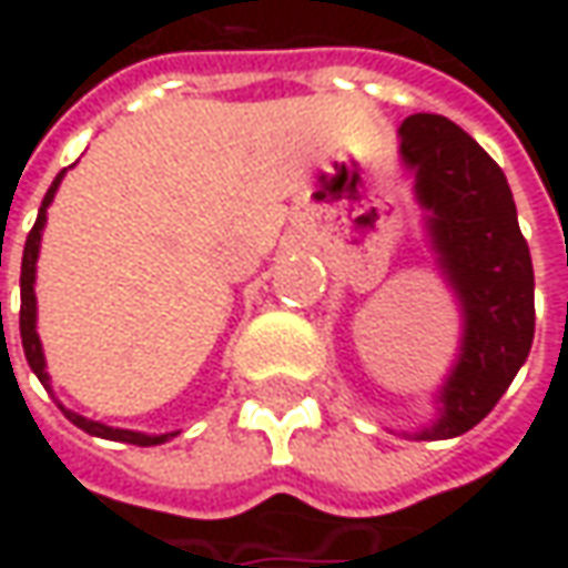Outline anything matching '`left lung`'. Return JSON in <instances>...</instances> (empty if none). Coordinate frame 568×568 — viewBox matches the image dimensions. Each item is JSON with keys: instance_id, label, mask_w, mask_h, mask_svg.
I'll return each mask as SVG.
<instances>
[{"instance_id": "1", "label": "left lung", "mask_w": 568, "mask_h": 568, "mask_svg": "<svg viewBox=\"0 0 568 568\" xmlns=\"http://www.w3.org/2000/svg\"><path fill=\"white\" fill-rule=\"evenodd\" d=\"M404 164L417 170L429 236L465 306V344L439 392L443 417L420 439H452L490 414L535 341V268L518 230L506 173L462 125L436 113L398 129Z\"/></svg>"}]
</instances>
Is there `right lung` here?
<instances>
[{
    "instance_id": "right-lung-1",
    "label": "right lung",
    "mask_w": 568,
    "mask_h": 568,
    "mask_svg": "<svg viewBox=\"0 0 568 568\" xmlns=\"http://www.w3.org/2000/svg\"><path fill=\"white\" fill-rule=\"evenodd\" d=\"M65 173V170H62ZM62 173L53 180V186L47 189V195H43V205H40V214H37V221H33L31 233H28V243H24V258H21V344H24V357L31 363V369L37 373V379L50 382L47 376V361H43V347H40V338H37V296H33V268H37V252H40V230L47 224V207L53 202L55 186L62 183ZM2 310V303H0ZM2 316V313H0ZM65 410V407H62ZM65 417L78 426V429H84V433H91V436H100V439H120V443H129V446H161L166 443L170 436H176V433H164V436H144V433H132V429H113V426H103L94 424V420H88V417H81V414H72V410H65Z\"/></svg>"
}]
</instances>
